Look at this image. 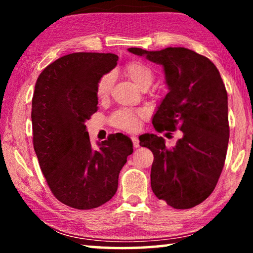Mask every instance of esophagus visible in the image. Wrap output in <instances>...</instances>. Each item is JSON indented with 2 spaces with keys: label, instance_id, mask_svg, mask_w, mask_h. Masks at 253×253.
Segmentation results:
<instances>
[{
  "label": "esophagus",
  "instance_id": "obj_1",
  "mask_svg": "<svg viewBox=\"0 0 253 253\" xmlns=\"http://www.w3.org/2000/svg\"><path fill=\"white\" fill-rule=\"evenodd\" d=\"M131 140H132V145H134V147L135 148H138L139 147V139H138V137L131 136Z\"/></svg>",
  "mask_w": 253,
  "mask_h": 253
}]
</instances>
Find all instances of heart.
<instances>
[{
	"label": "heart",
	"mask_w": 253,
	"mask_h": 253,
	"mask_svg": "<svg viewBox=\"0 0 253 253\" xmlns=\"http://www.w3.org/2000/svg\"><path fill=\"white\" fill-rule=\"evenodd\" d=\"M124 74L139 89L148 88L154 79L152 68L143 61H138V60L127 63L126 67L124 68ZM113 83V74H106L100 77L96 85V93L99 99H105L109 96ZM145 117H146V113L144 110L121 108L111 115L110 122L113 126L119 128V129L134 131L138 129L140 122Z\"/></svg>",
	"instance_id": "b5f03b06"
}]
</instances>
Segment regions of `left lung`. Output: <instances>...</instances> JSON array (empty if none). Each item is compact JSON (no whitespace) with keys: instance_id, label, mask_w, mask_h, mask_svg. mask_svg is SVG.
Segmentation results:
<instances>
[{"instance_id":"left-lung-1","label":"left lung","mask_w":253,"mask_h":253,"mask_svg":"<svg viewBox=\"0 0 253 253\" xmlns=\"http://www.w3.org/2000/svg\"><path fill=\"white\" fill-rule=\"evenodd\" d=\"M128 51L164 69L169 92L153 116L155 129L183 134L172 148L155 134L139 138L154 155L152 190L174 209L194 208L215 188L228 149V93L220 72L211 60L186 48Z\"/></svg>"}]
</instances>
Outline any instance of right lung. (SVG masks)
Here are the masks:
<instances>
[{
    "label": "right lung",
    "instance_id": "right-lung-1",
    "mask_svg": "<svg viewBox=\"0 0 253 253\" xmlns=\"http://www.w3.org/2000/svg\"><path fill=\"white\" fill-rule=\"evenodd\" d=\"M114 53L76 52L41 72L32 98L33 146L51 192L77 210L113 198L132 153L127 136L111 135L92 147L84 123L98 110V80L117 66Z\"/></svg>",
    "mask_w": 253,
    "mask_h": 253
}]
</instances>
